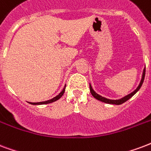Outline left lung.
<instances>
[{
    "instance_id": "1",
    "label": "left lung",
    "mask_w": 151,
    "mask_h": 151,
    "mask_svg": "<svg viewBox=\"0 0 151 151\" xmlns=\"http://www.w3.org/2000/svg\"><path fill=\"white\" fill-rule=\"evenodd\" d=\"M145 73H146V68H144V70H143V72H142V80H141V81H140V83H139V85L138 86V88H136L135 90L133 92H131V94H129V95H127V96H124L123 98L120 99H116V100H114V99H109L104 98V97H103V96H99V94H97V93H96L95 91L93 90L92 87L91 86V84H90V91H91V95L93 96V97H94V98H96V99L99 100V101L104 102V103H106V104L120 105V104L125 103L126 101H127L129 99H131V97H132V96H133L134 95V94H135V93L139 90V89H140V88L142 87V83H143V81H144Z\"/></svg>"
}]
</instances>
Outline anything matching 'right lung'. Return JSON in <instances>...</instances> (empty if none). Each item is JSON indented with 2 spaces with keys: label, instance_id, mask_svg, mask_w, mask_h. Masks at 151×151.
I'll return each mask as SVG.
<instances>
[{
  "label": "right lung",
  "instance_id": "obj_1",
  "mask_svg": "<svg viewBox=\"0 0 151 151\" xmlns=\"http://www.w3.org/2000/svg\"><path fill=\"white\" fill-rule=\"evenodd\" d=\"M65 88H66V86L63 88V91L59 94L58 96H56L55 97L52 99H49V100H47V101H45V102H39V103H29V104H32V105H40V104H51V103H53V102L58 100L59 99H60L61 97H62V96L63 95V93H64V91H65Z\"/></svg>",
  "mask_w": 151,
  "mask_h": 151
}]
</instances>
